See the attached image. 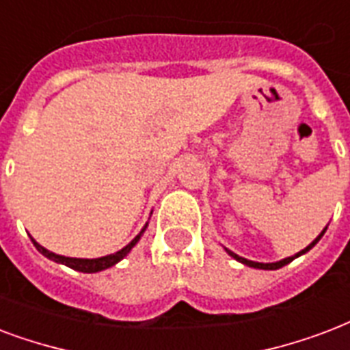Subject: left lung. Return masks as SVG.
Returning <instances> with one entry per match:
<instances>
[{
	"label": "left lung",
	"instance_id": "obj_1",
	"mask_svg": "<svg viewBox=\"0 0 350 350\" xmlns=\"http://www.w3.org/2000/svg\"><path fill=\"white\" fill-rule=\"evenodd\" d=\"M325 231H327V228H325L323 231H321V234H319V237H316V240H312L310 244H308V246H306L305 250H301L299 253H295V255H293V257L282 258V260H279V262H266V264H264V262H253V260H247V258H244V257H239V255H237V253L229 252V250H226V252H228L229 255H231V257H233V258H237V260H239V262H242V264H246V266H250V268H258V270H279V268H282V266H286V264L292 262L293 258H297V257H299V255H303V253L310 252L312 247L316 246L317 242H319V239H321V237H323Z\"/></svg>",
	"mask_w": 350,
	"mask_h": 350
}]
</instances>
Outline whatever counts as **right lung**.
Returning a JSON list of instances; mask_svg holds the SVG:
<instances>
[{"label": "right lung", "mask_w": 350, "mask_h": 350, "mask_svg": "<svg viewBox=\"0 0 350 350\" xmlns=\"http://www.w3.org/2000/svg\"><path fill=\"white\" fill-rule=\"evenodd\" d=\"M148 226V224H146ZM146 226L143 229H141V233L135 237V239L128 244V246H124L122 250H119L117 253H111V255H106V257H98V258H73V257H64V255H57V253L49 252V250H45L44 246H40L38 242L34 239L33 244L34 247L38 250L44 257L51 258V260H55V262H60V264H66L68 268H71V270H77V271H82V273H97V271H103L106 270V268H111V266H116L121 258H124L130 253V250H132L135 244H137V240L141 239V234L145 233Z\"/></svg>", "instance_id": "add662e5"}]
</instances>
